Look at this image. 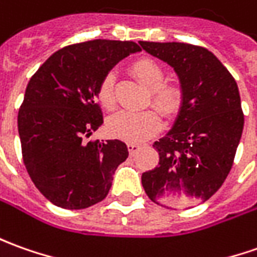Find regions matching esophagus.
Returning <instances> with one entry per match:
<instances>
[{
  "instance_id": "obj_1",
  "label": "esophagus",
  "mask_w": 257,
  "mask_h": 257,
  "mask_svg": "<svg viewBox=\"0 0 257 257\" xmlns=\"http://www.w3.org/2000/svg\"><path fill=\"white\" fill-rule=\"evenodd\" d=\"M141 148H142V145H138V143H128L129 155L134 156L135 153H138V152L141 151Z\"/></svg>"
}]
</instances>
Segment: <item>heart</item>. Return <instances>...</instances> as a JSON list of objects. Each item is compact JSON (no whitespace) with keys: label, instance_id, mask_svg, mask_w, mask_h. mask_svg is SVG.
Returning a JSON list of instances; mask_svg holds the SVG:
<instances>
[{"label":"heart","instance_id":"heart-1","mask_svg":"<svg viewBox=\"0 0 257 257\" xmlns=\"http://www.w3.org/2000/svg\"><path fill=\"white\" fill-rule=\"evenodd\" d=\"M129 71L151 91V101L162 114L170 118L180 111L184 101V88L180 81L165 80V69L152 57H139L129 66ZM97 97L106 109L115 106V77L112 73L105 74L99 81ZM162 126V118L156 109H143L139 112L119 111L112 115L106 128L118 139L135 143L149 139L158 134Z\"/></svg>","mask_w":257,"mask_h":257}]
</instances>
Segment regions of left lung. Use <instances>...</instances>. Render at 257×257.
Instances as JSON below:
<instances>
[{
	"mask_svg": "<svg viewBox=\"0 0 257 257\" xmlns=\"http://www.w3.org/2000/svg\"><path fill=\"white\" fill-rule=\"evenodd\" d=\"M148 53L170 64L184 101L167 135L155 142L159 166L142 174L145 193L167 208H191L224 184L243 131L238 84L208 49L180 42H143Z\"/></svg>",
	"mask_w": 257,
	"mask_h": 257,
	"instance_id": "1",
	"label": "left lung"
}]
</instances>
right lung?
Here are the masks:
<instances>
[{"label":"right lung","instance_id":"right-lung-1","mask_svg":"<svg viewBox=\"0 0 257 257\" xmlns=\"http://www.w3.org/2000/svg\"><path fill=\"white\" fill-rule=\"evenodd\" d=\"M129 41H95L55 52L33 74L18 112L22 159L33 184L52 204L84 209L102 201L116 167L128 158L126 145L84 142L102 125L97 104L99 81L129 53Z\"/></svg>","mask_w":257,"mask_h":257}]
</instances>
